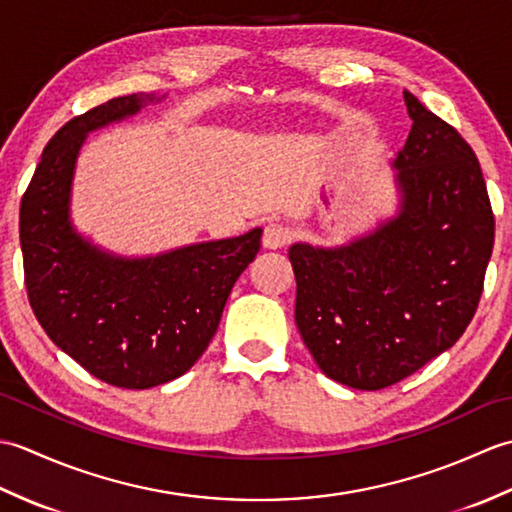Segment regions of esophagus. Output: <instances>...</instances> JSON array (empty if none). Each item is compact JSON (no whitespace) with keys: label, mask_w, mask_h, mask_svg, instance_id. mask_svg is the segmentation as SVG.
I'll list each match as a JSON object with an SVG mask.
<instances>
[{"label":"esophagus","mask_w":512,"mask_h":512,"mask_svg":"<svg viewBox=\"0 0 512 512\" xmlns=\"http://www.w3.org/2000/svg\"><path fill=\"white\" fill-rule=\"evenodd\" d=\"M292 239V231L281 222H270L266 228H264V246L266 248H284L286 244H290Z\"/></svg>","instance_id":"obj_1"}]
</instances>
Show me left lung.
Segmentation results:
<instances>
[{
    "label": "left lung",
    "instance_id": "8db88e82",
    "mask_svg": "<svg viewBox=\"0 0 512 512\" xmlns=\"http://www.w3.org/2000/svg\"><path fill=\"white\" fill-rule=\"evenodd\" d=\"M394 160L398 215L336 248L292 244L295 321L321 372L376 391L460 339L480 303L495 217L471 145L416 96Z\"/></svg>",
    "mask_w": 512,
    "mask_h": 512
}]
</instances>
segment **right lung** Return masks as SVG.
<instances>
[{
  "label": "right lung",
  "mask_w": 512,
  "mask_h": 512,
  "mask_svg": "<svg viewBox=\"0 0 512 512\" xmlns=\"http://www.w3.org/2000/svg\"><path fill=\"white\" fill-rule=\"evenodd\" d=\"M129 94L74 116L50 138L19 209L30 308L52 343L107 385L149 389L182 376L209 347L262 228L156 257L105 253L74 231V162L94 129L140 112Z\"/></svg>",
  "instance_id": "right-lung-1"
}]
</instances>
